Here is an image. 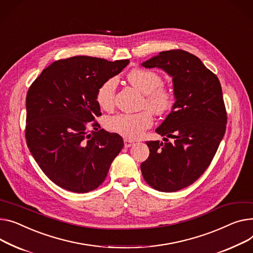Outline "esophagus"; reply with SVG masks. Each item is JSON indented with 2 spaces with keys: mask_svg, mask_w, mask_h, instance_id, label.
Returning a JSON list of instances; mask_svg holds the SVG:
<instances>
[{
  "mask_svg": "<svg viewBox=\"0 0 253 253\" xmlns=\"http://www.w3.org/2000/svg\"><path fill=\"white\" fill-rule=\"evenodd\" d=\"M134 144V142H132L131 140H129V139H124V146L125 147H130V146H132Z\"/></svg>",
  "mask_w": 253,
  "mask_h": 253,
  "instance_id": "esophagus-1",
  "label": "esophagus"
}]
</instances>
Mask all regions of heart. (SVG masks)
Wrapping results in <instances>:
<instances>
[{
    "mask_svg": "<svg viewBox=\"0 0 253 253\" xmlns=\"http://www.w3.org/2000/svg\"><path fill=\"white\" fill-rule=\"evenodd\" d=\"M128 78L130 82L144 93L143 104L158 115L170 112L175 104V94L171 87L164 85L162 76L148 69H133ZM117 78L106 80L96 91V102L100 108L110 110L115 103ZM150 109V110H151ZM149 109L137 113H118L106 119V128L128 138L137 139L154 123V115Z\"/></svg>",
    "mask_w": 253,
    "mask_h": 253,
    "instance_id": "heart-1",
    "label": "heart"
}]
</instances>
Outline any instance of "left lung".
<instances>
[{
    "mask_svg": "<svg viewBox=\"0 0 253 253\" xmlns=\"http://www.w3.org/2000/svg\"><path fill=\"white\" fill-rule=\"evenodd\" d=\"M142 66L158 67L173 77L176 102L156 130L166 142L146 141L149 156L140 165L141 173L154 189L175 192L206 172L225 135L222 86L203 62L183 49L161 52Z\"/></svg>",
    "mask_w": 253,
    "mask_h": 253,
    "instance_id": "1",
    "label": "left lung"
}]
</instances>
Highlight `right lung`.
<instances>
[{"instance_id": "add662e5", "label": "right lung", "mask_w": 253, "mask_h": 253, "mask_svg": "<svg viewBox=\"0 0 253 253\" xmlns=\"http://www.w3.org/2000/svg\"><path fill=\"white\" fill-rule=\"evenodd\" d=\"M128 64L76 56L55 61L32 82L26 95V143L58 186L86 193L107 178L124 142L95 120L102 116L96 91Z\"/></svg>"}]
</instances>
